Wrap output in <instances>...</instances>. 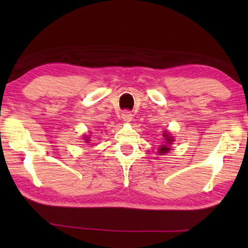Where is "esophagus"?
I'll return each mask as SVG.
<instances>
[{
  "instance_id": "esophagus-1",
  "label": "esophagus",
  "mask_w": 248,
  "mask_h": 248,
  "mask_svg": "<svg viewBox=\"0 0 248 248\" xmlns=\"http://www.w3.org/2000/svg\"><path fill=\"white\" fill-rule=\"evenodd\" d=\"M123 119L125 123H130L132 120V114L129 110H124L123 112Z\"/></svg>"
}]
</instances>
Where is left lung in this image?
<instances>
[{"label":"left lung","instance_id":"8db88e82","mask_svg":"<svg viewBox=\"0 0 248 248\" xmlns=\"http://www.w3.org/2000/svg\"><path fill=\"white\" fill-rule=\"evenodd\" d=\"M163 137L165 138V144H162L161 145V149H158V153H161V154H165V153H167L170 151V146H169V144H171V142H173L174 140H173V138L171 137H170L169 134H163Z\"/></svg>","mask_w":248,"mask_h":248}]
</instances>
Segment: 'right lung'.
Listing matches in <instances>:
<instances>
[{
    "label": "right lung",
    "instance_id": "obj_1",
    "mask_svg": "<svg viewBox=\"0 0 248 248\" xmlns=\"http://www.w3.org/2000/svg\"><path fill=\"white\" fill-rule=\"evenodd\" d=\"M85 140H86V142H89L90 141V138H85Z\"/></svg>",
    "mask_w": 248,
    "mask_h": 248
}]
</instances>
